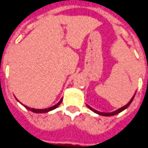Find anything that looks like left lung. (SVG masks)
<instances>
[{"label": "left lung", "mask_w": 148, "mask_h": 148, "mask_svg": "<svg viewBox=\"0 0 148 148\" xmlns=\"http://www.w3.org/2000/svg\"><path fill=\"white\" fill-rule=\"evenodd\" d=\"M134 95L133 96V98L131 99V100L125 106H124V107H122V108H119L118 110H116V111H115V112H108V113H106V112H98V111H96V110H95V109H93L92 108H90V106H88L89 107V108L90 109V110H92L94 112H95V113L99 114V115H101V116H114V115H116V114L120 113V112H121L122 111H124L125 109H126L130 105V103H132V101H133V99H134Z\"/></svg>", "instance_id": "8db88e82"}]
</instances>
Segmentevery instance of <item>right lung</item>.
Here are the masks:
<instances>
[{
    "label": "right lung",
    "mask_w": 148,
    "mask_h": 148,
    "mask_svg": "<svg viewBox=\"0 0 148 148\" xmlns=\"http://www.w3.org/2000/svg\"><path fill=\"white\" fill-rule=\"evenodd\" d=\"M62 100L61 99L59 102H58V103L56 104V105H54L53 107H51V108H45V109H35V108H28V107H27L24 105V107H25L26 108L28 109V110H30L31 112H35V113H45V112H48L49 111H52L53 109H55L56 108H58V106L60 105V103H62Z\"/></svg>",
    "instance_id": "add662e5"
}]
</instances>
